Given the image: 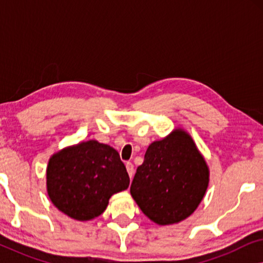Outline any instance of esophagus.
<instances>
[{"label":"esophagus","instance_id":"esophagus-1","mask_svg":"<svg viewBox=\"0 0 263 263\" xmlns=\"http://www.w3.org/2000/svg\"><path fill=\"white\" fill-rule=\"evenodd\" d=\"M125 167H127V171L129 174V177L133 178V176H134V165H133L130 161H128L127 164H125Z\"/></svg>","mask_w":263,"mask_h":263}]
</instances>
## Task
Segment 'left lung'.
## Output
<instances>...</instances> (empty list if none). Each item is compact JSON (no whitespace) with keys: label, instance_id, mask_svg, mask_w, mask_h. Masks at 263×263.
I'll list each match as a JSON object with an SVG mask.
<instances>
[{"label":"left lung","instance_id":"obj_1","mask_svg":"<svg viewBox=\"0 0 263 263\" xmlns=\"http://www.w3.org/2000/svg\"><path fill=\"white\" fill-rule=\"evenodd\" d=\"M210 171L192 136L176 129L146 151L130 194L146 217L171 225L194 213L206 193Z\"/></svg>","mask_w":263,"mask_h":263}]
</instances>
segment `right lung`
<instances>
[{
    "mask_svg": "<svg viewBox=\"0 0 263 263\" xmlns=\"http://www.w3.org/2000/svg\"><path fill=\"white\" fill-rule=\"evenodd\" d=\"M129 186L115 148L96 140L67 147L50 158L46 188L57 210L75 220H91L105 211L114 194Z\"/></svg>",
    "mask_w": 263,
    "mask_h": 263,
    "instance_id": "right-lung-1",
    "label": "right lung"
}]
</instances>
